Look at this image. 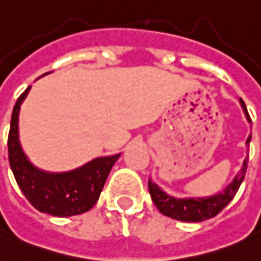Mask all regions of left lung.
I'll return each instance as SVG.
<instances>
[{"mask_svg":"<svg viewBox=\"0 0 261 261\" xmlns=\"http://www.w3.org/2000/svg\"><path fill=\"white\" fill-rule=\"evenodd\" d=\"M239 102H240V107L243 109L246 119L249 120V123H251L250 116H249V112H247V108L244 105L243 99H239ZM250 141L251 135L246 141L247 146H249ZM247 161H249V154L244 158L242 169L233 177V180L222 192H219V193L213 196H207V197H183V199H179V197H173V196L168 195L165 190H162L150 179H149L148 182L149 193L152 196V200H153L156 207L159 209L162 215L172 217L175 220H180V222H193V223L203 222V220H207L210 217H215L216 215H219L231 202V199L234 197L237 190L240 188V185L243 182L244 175H246V169H247Z\"/></svg>","mask_w":261,"mask_h":261,"instance_id":"obj_1","label":"left lung"}]
</instances>
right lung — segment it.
I'll return each mask as SVG.
<instances>
[{
  "label": "right lung",
  "mask_w": 261,
  "mask_h": 261,
  "mask_svg": "<svg viewBox=\"0 0 261 261\" xmlns=\"http://www.w3.org/2000/svg\"><path fill=\"white\" fill-rule=\"evenodd\" d=\"M30 89L31 86L18 98L11 116L8 159L12 173L28 202L41 213L58 217L82 215L98 202L108 175L120 153L95 158L73 170L59 173L34 166L21 146L18 127L19 109Z\"/></svg>",
  "instance_id": "1"
}]
</instances>
